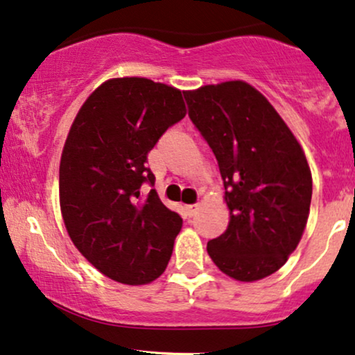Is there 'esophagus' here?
Segmentation results:
<instances>
[{
    "label": "esophagus",
    "mask_w": 355,
    "mask_h": 355,
    "mask_svg": "<svg viewBox=\"0 0 355 355\" xmlns=\"http://www.w3.org/2000/svg\"><path fill=\"white\" fill-rule=\"evenodd\" d=\"M199 211V204H194V205H186L184 207V212L187 217H194L196 214Z\"/></svg>",
    "instance_id": "obj_1"
}]
</instances>
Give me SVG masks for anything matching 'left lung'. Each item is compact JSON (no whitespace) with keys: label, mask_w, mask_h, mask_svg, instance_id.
<instances>
[{"label":"left lung","mask_w":355,"mask_h":355,"mask_svg":"<svg viewBox=\"0 0 355 355\" xmlns=\"http://www.w3.org/2000/svg\"><path fill=\"white\" fill-rule=\"evenodd\" d=\"M189 116L212 148L225 187L229 227L207 243L217 268L237 282L286 263L308 224L313 178L290 126L243 80L184 90Z\"/></svg>","instance_id":"obj_1"}]
</instances>
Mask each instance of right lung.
<instances>
[{"mask_svg":"<svg viewBox=\"0 0 355 355\" xmlns=\"http://www.w3.org/2000/svg\"><path fill=\"white\" fill-rule=\"evenodd\" d=\"M181 90L144 77L108 78L78 110L64 143L59 202L77 250L113 282L148 284L168 266L182 218L161 202L148 153L186 116Z\"/></svg>","mask_w":355,"mask_h":355,"instance_id":"obj_1","label":"right lung"}]
</instances>
